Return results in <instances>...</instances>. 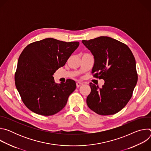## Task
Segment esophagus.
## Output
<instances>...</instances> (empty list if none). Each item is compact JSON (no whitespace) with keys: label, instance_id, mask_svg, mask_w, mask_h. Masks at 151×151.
Masks as SVG:
<instances>
[{"label":"esophagus","instance_id":"1","mask_svg":"<svg viewBox=\"0 0 151 151\" xmlns=\"http://www.w3.org/2000/svg\"><path fill=\"white\" fill-rule=\"evenodd\" d=\"M83 85V83L78 82H76V87H77V88H79V87H80V86H81V85Z\"/></svg>","mask_w":151,"mask_h":151}]
</instances>
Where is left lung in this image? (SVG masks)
<instances>
[{
  "label": "left lung",
  "mask_w": 151,
  "mask_h": 151,
  "mask_svg": "<svg viewBox=\"0 0 151 151\" xmlns=\"http://www.w3.org/2000/svg\"><path fill=\"white\" fill-rule=\"evenodd\" d=\"M82 42L94 57L93 76L105 81L101 88L90 83L87 105L100 115L115 114L133 96L138 79L135 58L127 45L112 37L100 36Z\"/></svg>",
  "instance_id": "left-lung-1"
}]
</instances>
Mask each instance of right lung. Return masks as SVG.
I'll return each mask as SVG.
<instances>
[{
	"label": "right lung",
	"mask_w": 151,
	"mask_h": 151,
	"mask_svg": "<svg viewBox=\"0 0 151 151\" xmlns=\"http://www.w3.org/2000/svg\"><path fill=\"white\" fill-rule=\"evenodd\" d=\"M79 42L47 38L29 44L21 53L15 73L16 88L24 104L39 115L51 116L61 111L76 89L75 82L55 83L52 76L78 47Z\"/></svg>",
	"instance_id": "add662e5"
}]
</instances>
